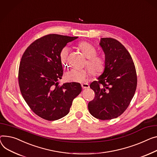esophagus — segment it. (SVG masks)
I'll return each mask as SVG.
<instances>
[{"instance_id": "34e87169", "label": "esophagus", "mask_w": 157, "mask_h": 157, "mask_svg": "<svg viewBox=\"0 0 157 157\" xmlns=\"http://www.w3.org/2000/svg\"><path fill=\"white\" fill-rule=\"evenodd\" d=\"M81 87L82 89H86V88H89V85L87 84V83H84V84L81 85Z\"/></svg>"}]
</instances>
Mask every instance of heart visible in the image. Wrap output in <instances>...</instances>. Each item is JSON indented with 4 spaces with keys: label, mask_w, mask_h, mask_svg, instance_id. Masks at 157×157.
<instances>
[{
    "label": "heart",
    "mask_w": 157,
    "mask_h": 157,
    "mask_svg": "<svg viewBox=\"0 0 157 157\" xmlns=\"http://www.w3.org/2000/svg\"><path fill=\"white\" fill-rule=\"evenodd\" d=\"M77 48L82 55L87 58L86 65L90 69L91 74L93 76H99L101 75L105 69V61L103 57L97 55L96 48L86 41H80L77 45ZM69 52V48L66 47L62 48L60 54L62 64L66 67L68 66L67 56ZM90 74V71L87 69H73L66 73L65 79L67 81L82 82L85 80L86 78H87Z\"/></svg>",
    "instance_id": "1"
}]
</instances>
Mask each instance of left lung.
I'll list each match as a JSON object with an SVG mask.
<instances>
[{
    "mask_svg": "<svg viewBox=\"0 0 157 157\" xmlns=\"http://www.w3.org/2000/svg\"><path fill=\"white\" fill-rule=\"evenodd\" d=\"M100 45L105 54V67L98 80L90 85L95 97L88 107L93 117L110 120L128 107L136 89L137 76L130 54L119 41L101 38Z\"/></svg>",
    "mask_w": 157,
    "mask_h": 157,
    "instance_id": "left-lung-1",
    "label": "left lung"
}]
</instances>
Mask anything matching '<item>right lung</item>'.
<instances>
[{
  "label": "right lung",
  "mask_w": 157,
  "mask_h": 157,
  "mask_svg": "<svg viewBox=\"0 0 157 157\" xmlns=\"http://www.w3.org/2000/svg\"><path fill=\"white\" fill-rule=\"evenodd\" d=\"M78 38L45 35L31 44L21 57L18 73L21 93L30 109L42 119L56 121L66 116L81 92L78 82L59 83L63 75L60 52Z\"/></svg>",
  "instance_id": "add662e5"
}]
</instances>
